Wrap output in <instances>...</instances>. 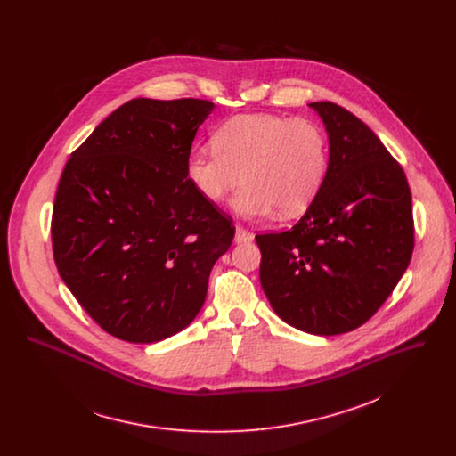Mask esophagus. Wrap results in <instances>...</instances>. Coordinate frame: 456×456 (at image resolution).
Returning a JSON list of instances; mask_svg holds the SVG:
<instances>
[{
	"label": "esophagus",
	"instance_id": "34e87169",
	"mask_svg": "<svg viewBox=\"0 0 456 456\" xmlns=\"http://www.w3.org/2000/svg\"><path fill=\"white\" fill-rule=\"evenodd\" d=\"M253 240V233L248 230V228H244V226H237L235 228V242L237 244H242V242H251Z\"/></svg>",
	"mask_w": 456,
	"mask_h": 456
}]
</instances>
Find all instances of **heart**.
I'll return each mask as SVG.
<instances>
[{"label": "heart", "mask_w": 456, "mask_h": 456, "mask_svg": "<svg viewBox=\"0 0 456 456\" xmlns=\"http://www.w3.org/2000/svg\"><path fill=\"white\" fill-rule=\"evenodd\" d=\"M328 168L323 130L309 119L242 114L214 133V145L195 147L186 174L198 193L221 201L244 179L233 208L249 219L277 210L293 216L320 191Z\"/></svg>", "instance_id": "b5f03b06"}]
</instances>
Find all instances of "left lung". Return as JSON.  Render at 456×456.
<instances>
[{
    "label": "left lung",
    "instance_id": "obj_1",
    "mask_svg": "<svg viewBox=\"0 0 456 456\" xmlns=\"http://www.w3.org/2000/svg\"><path fill=\"white\" fill-rule=\"evenodd\" d=\"M330 140L325 179L302 219L260 233L261 288L281 320L314 335L367 323L414 249L405 174L378 134L344 107L316 102Z\"/></svg>",
    "mask_w": 456,
    "mask_h": 456
}]
</instances>
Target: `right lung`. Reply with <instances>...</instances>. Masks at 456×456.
<instances>
[{
    "instance_id": "1",
    "label": "right lung",
    "mask_w": 456,
    "mask_h": 456,
    "mask_svg": "<svg viewBox=\"0 0 456 456\" xmlns=\"http://www.w3.org/2000/svg\"><path fill=\"white\" fill-rule=\"evenodd\" d=\"M212 102L134 98L66 161L53 208L54 261L107 333L163 340L200 313L235 226L186 174Z\"/></svg>"
}]
</instances>
